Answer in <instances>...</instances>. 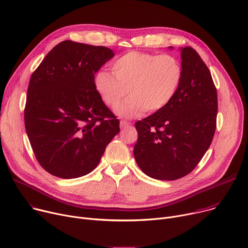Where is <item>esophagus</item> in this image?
I'll list each match as a JSON object with an SVG mask.
<instances>
[{
	"instance_id": "34e87169",
	"label": "esophagus",
	"mask_w": 248,
	"mask_h": 248,
	"mask_svg": "<svg viewBox=\"0 0 248 248\" xmlns=\"http://www.w3.org/2000/svg\"><path fill=\"white\" fill-rule=\"evenodd\" d=\"M129 124H130V123H129V122H126V121H121V123H120L121 128H124V127H125V126H128Z\"/></svg>"
}]
</instances>
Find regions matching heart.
Instances as JSON below:
<instances>
[{"mask_svg": "<svg viewBox=\"0 0 248 248\" xmlns=\"http://www.w3.org/2000/svg\"><path fill=\"white\" fill-rule=\"evenodd\" d=\"M111 71L114 75L99 72L95 87L103 102L110 108L117 107L129 92L131 97L116 108L124 118L163 108L174 97L182 78L181 64L170 54L128 52L114 61Z\"/></svg>", "mask_w": 248, "mask_h": 248, "instance_id": "1", "label": "heart"}]
</instances>
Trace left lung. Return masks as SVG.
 <instances>
[{"label": "left lung", "instance_id": "obj_1", "mask_svg": "<svg viewBox=\"0 0 248 248\" xmlns=\"http://www.w3.org/2000/svg\"><path fill=\"white\" fill-rule=\"evenodd\" d=\"M180 50L182 78L177 92L163 108L137 122L139 137L133 148L143 173L168 181L195 169L217 126V95L211 72L195 49Z\"/></svg>", "mask_w": 248, "mask_h": 248}]
</instances>
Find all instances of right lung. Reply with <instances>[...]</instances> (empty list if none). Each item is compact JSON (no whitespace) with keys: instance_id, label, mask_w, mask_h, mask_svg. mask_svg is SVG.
I'll return each instance as SVG.
<instances>
[{"instance_id":"right-lung-1","label":"right lung","mask_w":248,"mask_h":248,"mask_svg":"<svg viewBox=\"0 0 248 248\" xmlns=\"http://www.w3.org/2000/svg\"><path fill=\"white\" fill-rule=\"evenodd\" d=\"M105 46L64 40L32 73L25 125L41 167L59 178L89 174L120 132V121L95 87V73L114 57Z\"/></svg>"}]
</instances>
